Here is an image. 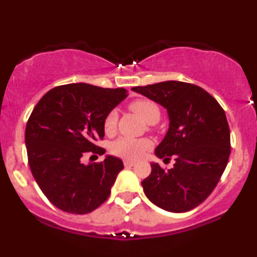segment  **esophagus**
Wrapping results in <instances>:
<instances>
[{
  "label": "esophagus",
  "instance_id": "obj_1",
  "mask_svg": "<svg viewBox=\"0 0 257 257\" xmlns=\"http://www.w3.org/2000/svg\"><path fill=\"white\" fill-rule=\"evenodd\" d=\"M135 162H133V160H124V166L125 168H132V166L135 165Z\"/></svg>",
  "mask_w": 257,
  "mask_h": 257
}]
</instances>
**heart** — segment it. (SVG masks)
Instances as JSON below:
<instances>
[{"label": "heart", "instance_id": "heart-1", "mask_svg": "<svg viewBox=\"0 0 257 257\" xmlns=\"http://www.w3.org/2000/svg\"><path fill=\"white\" fill-rule=\"evenodd\" d=\"M133 112L141 117L148 124H156L160 119L162 112L156 101L151 99H138L129 105ZM118 122V113L116 110L110 111L104 120V131L106 134H113ZM152 142L148 139H134L122 137L113 142L111 146V152L115 156L125 159H138L151 147Z\"/></svg>", "mask_w": 257, "mask_h": 257}]
</instances>
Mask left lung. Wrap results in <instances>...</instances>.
I'll use <instances>...</instances> for the list:
<instances>
[{
    "label": "left lung",
    "mask_w": 257,
    "mask_h": 257,
    "mask_svg": "<svg viewBox=\"0 0 257 257\" xmlns=\"http://www.w3.org/2000/svg\"><path fill=\"white\" fill-rule=\"evenodd\" d=\"M132 89L168 110L169 131L156 156L175 158L169 170L151 164V175L141 182L145 194L168 212L195 208L211 195L227 165L231 144L225 111L208 92L193 83L164 81Z\"/></svg>",
    "instance_id": "8db88e82"
}]
</instances>
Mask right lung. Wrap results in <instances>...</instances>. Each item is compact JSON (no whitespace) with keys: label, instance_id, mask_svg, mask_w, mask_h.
Segmentation results:
<instances>
[{"label":"right lung","instance_id":"add662e5","mask_svg":"<svg viewBox=\"0 0 257 257\" xmlns=\"http://www.w3.org/2000/svg\"><path fill=\"white\" fill-rule=\"evenodd\" d=\"M128 95L124 88L69 83L50 89L31 113L25 132L27 158L40 190L63 212L86 214L110 196L123 169L122 160L106 156L85 165V153L104 154L95 145L104 138L107 113Z\"/></svg>","mask_w":257,"mask_h":257}]
</instances>
